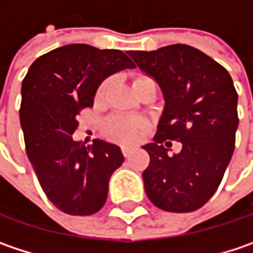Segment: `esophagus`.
Wrapping results in <instances>:
<instances>
[{
    "instance_id": "obj_1",
    "label": "esophagus",
    "mask_w": 253,
    "mask_h": 253,
    "mask_svg": "<svg viewBox=\"0 0 253 253\" xmlns=\"http://www.w3.org/2000/svg\"><path fill=\"white\" fill-rule=\"evenodd\" d=\"M121 150H122V154H124L125 157H129V154H131V151H132V150H131V147H126V145H124Z\"/></svg>"
}]
</instances>
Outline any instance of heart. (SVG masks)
I'll list each match as a JSON object with an SVG mask.
<instances>
[{
    "instance_id": "1",
    "label": "heart",
    "mask_w": 253,
    "mask_h": 253,
    "mask_svg": "<svg viewBox=\"0 0 253 253\" xmlns=\"http://www.w3.org/2000/svg\"><path fill=\"white\" fill-rule=\"evenodd\" d=\"M141 79H145V78H138L135 83ZM106 89H108V82H103L98 89V93H96V96L99 99L105 95ZM106 134L118 142L129 144V142H134L138 134H139V124H136L135 121L128 119V118L114 117L111 118L106 124Z\"/></svg>"
}]
</instances>
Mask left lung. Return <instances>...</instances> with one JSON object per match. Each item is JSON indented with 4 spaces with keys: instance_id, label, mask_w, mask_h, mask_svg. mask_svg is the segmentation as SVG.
Wrapping results in <instances>:
<instances>
[{
    "instance_id": "obj_1",
    "label": "left lung",
    "mask_w": 253,
    "mask_h": 253,
    "mask_svg": "<svg viewBox=\"0 0 253 253\" xmlns=\"http://www.w3.org/2000/svg\"><path fill=\"white\" fill-rule=\"evenodd\" d=\"M128 54L158 83L166 102L154 141L142 147L150 154L142 172L145 193L166 211L197 210L217 190L235 150L239 119L233 81L223 66L191 45ZM167 139L180 140L182 151L170 156Z\"/></svg>"
}]
</instances>
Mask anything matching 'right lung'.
I'll return each instance as SVG.
<instances>
[{
  "instance_id": "add662e5",
  "label": "right lung",
  "mask_w": 253,
  "mask_h": 253,
  "mask_svg": "<svg viewBox=\"0 0 253 253\" xmlns=\"http://www.w3.org/2000/svg\"><path fill=\"white\" fill-rule=\"evenodd\" d=\"M134 67L121 50L67 44L40 56L23 81L20 122L28 160L48 200L67 214L100 210L109 178L124 163L115 144L93 139L84 147L72 138L78 115L93 106L106 78Z\"/></svg>"
}]
</instances>
